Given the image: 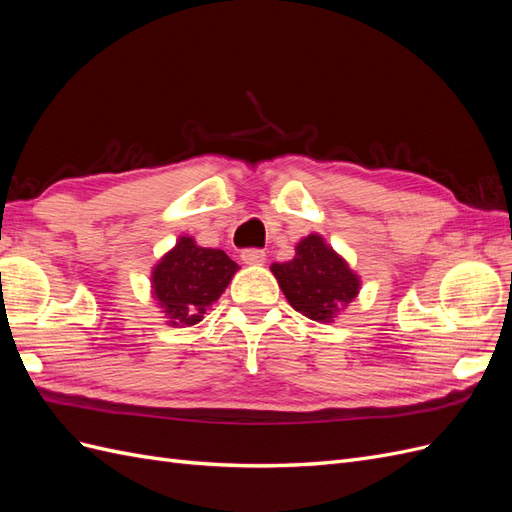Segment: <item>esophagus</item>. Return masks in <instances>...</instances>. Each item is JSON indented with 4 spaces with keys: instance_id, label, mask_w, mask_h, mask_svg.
Wrapping results in <instances>:
<instances>
[{
    "instance_id": "obj_1",
    "label": "esophagus",
    "mask_w": 512,
    "mask_h": 512,
    "mask_svg": "<svg viewBox=\"0 0 512 512\" xmlns=\"http://www.w3.org/2000/svg\"><path fill=\"white\" fill-rule=\"evenodd\" d=\"M241 260L245 262V265H265L267 254L262 250H245L241 254Z\"/></svg>"
}]
</instances>
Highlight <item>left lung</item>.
Here are the masks:
<instances>
[{"instance_id":"1","label":"left lung","mask_w":512,"mask_h":512,"mask_svg":"<svg viewBox=\"0 0 512 512\" xmlns=\"http://www.w3.org/2000/svg\"><path fill=\"white\" fill-rule=\"evenodd\" d=\"M271 273L286 301L309 320L322 324L333 322L361 292L359 273L318 232L294 245L292 260L273 262Z\"/></svg>"}]
</instances>
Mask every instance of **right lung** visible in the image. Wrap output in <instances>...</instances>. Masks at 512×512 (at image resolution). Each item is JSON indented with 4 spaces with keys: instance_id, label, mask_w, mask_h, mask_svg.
<instances>
[{
    "instance_id": "add662e5",
    "label": "right lung",
    "mask_w": 512,
    "mask_h": 512,
    "mask_svg": "<svg viewBox=\"0 0 512 512\" xmlns=\"http://www.w3.org/2000/svg\"><path fill=\"white\" fill-rule=\"evenodd\" d=\"M239 271L224 250L200 247L183 235L151 269V294L168 327H194Z\"/></svg>"
}]
</instances>
